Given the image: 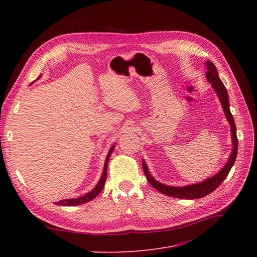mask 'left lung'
I'll list each match as a JSON object with an SVG mask.
<instances>
[{
	"label": "left lung",
	"instance_id": "left-lung-1",
	"mask_svg": "<svg viewBox=\"0 0 257 257\" xmlns=\"http://www.w3.org/2000/svg\"><path fill=\"white\" fill-rule=\"evenodd\" d=\"M206 79L208 82L211 84L212 88L214 89L215 93L220 99L221 105L223 107L224 113L226 115L227 120L229 121V125H230V131H231V139H232V152L230 154V157H229L227 164L223 167V169L218 173L215 174L214 176L196 183V184H191V185H186L182 187H176V186H170L160 183L156 181L148 170V167L145 163V160L143 159V169L144 173L147 177V180L150 182V184L157 190L158 192L163 193L167 196L174 197V198H180V199H199L202 197H205L211 192H213L215 188H218L219 185L224 181V179L227 177V175L230 172L232 166L234 165V161L236 159V154H237V138H236V127L233 116L230 112V109H229V98H228V93L227 89L224 86L223 82L221 81L217 67L214 66V64L211 61H206Z\"/></svg>",
	"mask_w": 257,
	"mask_h": 257
}]
</instances>
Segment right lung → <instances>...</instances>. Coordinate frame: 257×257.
<instances>
[{
    "label": "right lung",
    "instance_id": "1",
    "mask_svg": "<svg viewBox=\"0 0 257 257\" xmlns=\"http://www.w3.org/2000/svg\"><path fill=\"white\" fill-rule=\"evenodd\" d=\"M38 79V78H37ZM114 146H112L110 149H109V152H108L107 156H106V159H105V164H104V169H103V173H102V176L98 182V184L94 186L92 188V191H90L89 193L85 194L84 196L82 197H79V198H76V199H65V200H61V201H58L56 202L55 204L57 205H62V206H74V205H80V204H84L86 203V202H89L91 201L92 199L96 198L100 193L101 191L103 190L104 187V184H105V181H106V177H107V166H108V160H109L110 158V155L111 153L113 152L114 150Z\"/></svg>",
    "mask_w": 257,
    "mask_h": 257
}]
</instances>
